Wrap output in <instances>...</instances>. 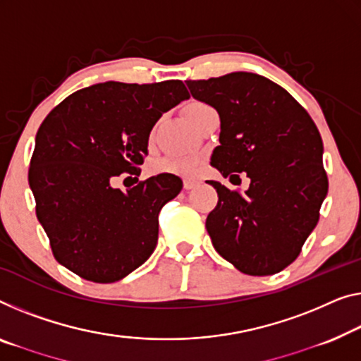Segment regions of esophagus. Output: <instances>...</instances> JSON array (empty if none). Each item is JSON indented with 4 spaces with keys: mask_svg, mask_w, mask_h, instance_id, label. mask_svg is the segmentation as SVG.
<instances>
[{
    "mask_svg": "<svg viewBox=\"0 0 361 361\" xmlns=\"http://www.w3.org/2000/svg\"><path fill=\"white\" fill-rule=\"evenodd\" d=\"M197 185L196 180L192 178H185V181H183V186H185V190H192Z\"/></svg>",
    "mask_w": 361,
    "mask_h": 361,
    "instance_id": "34e87169",
    "label": "esophagus"
}]
</instances>
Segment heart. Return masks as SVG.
Masks as SVG:
<instances>
[{"instance_id": "b5f03b06", "label": "heart", "mask_w": 361, "mask_h": 361, "mask_svg": "<svg viewBox=\"0 0 361 361\" xmlns=\"http://www.w3.org/2000/svg\"><path fill=\"white\" fill-rule=\"evenodd\" d=\"M207 105L199 104V102H191L186 105L185 113L190 118L195 115L196 111L206 109ZM196 159L195 157H164L155 160L152 164L154 173H171V175H181V176H190L195 173L196 170Z\"/></svg>"}]
</instances>
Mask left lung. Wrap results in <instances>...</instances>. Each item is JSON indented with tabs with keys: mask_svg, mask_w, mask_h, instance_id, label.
<instances>
[{
	"mask_svg": "<svg viewBox=\"0 0 361 361\" xmlns=\"http://www.w3.org/2000/svg\"><path fill=\"white\" fill-rule=\"evenodd\" d=\"M196 100L220 116L211 164L225 178L246 173L250 188L219 181L206 228L215 251L248 276H271L297 259L327 196L321 134L287 90L255 73L186 80Z\"/></svg>",
	"mask_w": 361,
	"mask_h": 361,
	"instance_id": "1",
	"label": "left lung"
}]
</instances>
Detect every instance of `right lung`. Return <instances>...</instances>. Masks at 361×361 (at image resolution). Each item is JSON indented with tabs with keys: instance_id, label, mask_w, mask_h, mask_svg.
<instances>
[{
	"instance_id": "1",
	"label": "right lung",
	"mask_w": 361,
	"mask_h": 361,
	"mask_svg": "<svg viewBox=\"0 0 361 361\" xmlns=\"http://www.w3.org/2000/svg\"><path fill=\"white\" fill-rule=\"evenodd\" d=\"M190 99L181 80L100 82L66 97L35 136L29 186L56 261L85 281L111 283L142 266L159 238V212L183 188L160 173L131 190L159 118ZM131 178V176H129Z\"/></svg>"
}]
</instances>
